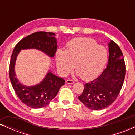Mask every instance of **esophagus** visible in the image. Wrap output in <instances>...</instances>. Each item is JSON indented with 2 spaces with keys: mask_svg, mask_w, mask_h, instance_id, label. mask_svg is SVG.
I'll list each match as a JSON object with an SVG mask.
<instances>
[{
  "mask_svg": "<svg viewBox=\"0 0 135 135\" xmlns=\"http://www.w3.org/2000/svg\"><path fill=\"white\" fill-rule=\"evenodd\" d=\"M66 83L69 84H74V81L71 79H68L66 80Z\"/></svg>",
  "mask_w": 135,
  "mask_h": 135,
  "instance_id": "1",
  "label": "esophagus"
}]
</instances>
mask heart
Masks as SVG:
<instances>
[{
  "mask_svg": "<svg viewBox=\"0 0 135 135\" xmlns=\"http://www.w3.org/2000/svg\"><path fill=\"white\" fill-rule=\"evenodd\" d=\"M108 52L94 39L77 38L66 45V51L58 49L56 63L59 72L66 75L74 67L77 74L84 80L96 78L101 74L107 62Z\"/></svg>",
  "mask_w": 135,
  "mask_h": 135,
  "instance_id": "b5f03b06",
  "label": "heart"
}]
</instances>
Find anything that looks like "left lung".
Listing matches in <instances>:
<instances>
[{
    "mask_svg": "<svg viewBox=\"0 0 135 135\" xmlns=\"http://www.w3.org/2000/svg\"><path fill=\"white\" fill-rule=\"evenodd\" d=\"M109 56L106 69L101 75L90 83L84 84L79 100L86 107L99 110L108 107L115 100L121 89L126 66L123 55L115 42L108 43Z\"/></svg>",
    "mask_w": 135,
    "mask_h": 135,
    "instance_id": "8db88e82",
    "label": "left lung"
}]
</instances>
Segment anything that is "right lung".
Listing matches in <instances>:
<instances>
[{
  "instance_id": "add662e5",
  "label": "right lung",
  "mask_w": 135,
  "mask_h": 135,
  "mask_svg": "<svg viewBox=\"0 0 135 135\" xmlns=\"http://www.w3.org/2000/svg\"><path fill=\"white\" fill-rule=\"evenodd\" d=\"M55 33L52 32H38L26 37L15 47L9 65V78L16 95L24 104L33 108L47 106L58 94L59 89L65 84L62 77L54 75L50 70L38 84L27 86L22 84L16 78L15 63L21 49H36L52 58L57 50Z\"/></svg>"
}]
</instances>
